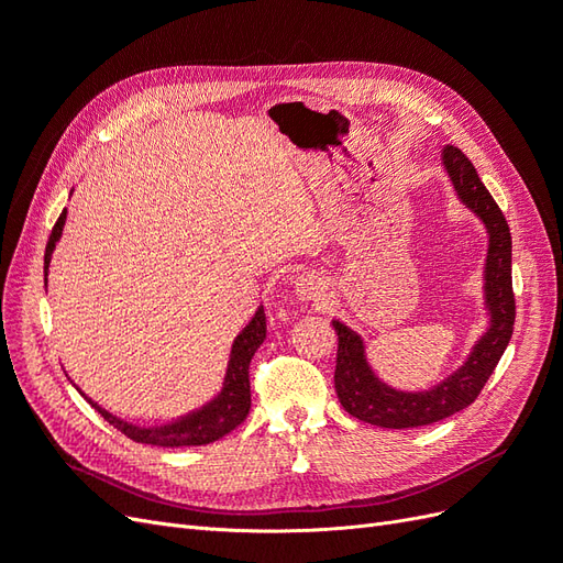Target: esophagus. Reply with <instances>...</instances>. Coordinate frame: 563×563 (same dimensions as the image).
I'll return each mask as SVG.
<instances>
[{"label":"esophagus","instance_id":"obj_1","mask_svg":"<svg viewBox=\"0 0 563 563\" xmlns=\"http://www.w3.org/2000/svg\"><path fill=\"white\" fill-rule=\"evenodd\" d=\"M327 291V282H323L321 275H314V272H305L296 279V296L300 300H317Z\"/></svg>","mask_w":563,"mask_h":563}]
</instances>
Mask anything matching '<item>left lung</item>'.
<instances>
[{
  "mask_svg": "<svg viewBox=\"0 0 563 563\" xmlns=\"http://www.w3.org/2000/svg\"><path fill=\"white\" fill-rule=\"evenodd\" d=\"M441 164L453 183L457 199L482 220L488 232V253L484 267V305L488 310V329L476 340L465 364L449 378L424 391H401L383 383L373 373L362 335L333 319L338 333L335 391L345 411L368 424L387 430L422 428L444 420L467 408L484 389L496 371L515 329V291H512V234L490 197L486 185L476 176L472 162L453 145L441 150Z\"/></svg>",
  "mask_w": 563,
  "mask_h": 563,
  "instance_id": "left-lung-1",
  "label": "left lung"
}]
</instances>
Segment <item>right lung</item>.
I'll return each instance as SVG.
<instances>
[{
  "label": "right lung",
  "mask_w": 563,
  "mask_h": 563,
  "mask_svg": "<svg viewBox=\"0 0 563 563\" xmlns=\"http://www.w3.org/2000/svg\"><path fill=\"white\" fill-rule=\"evenodd\" d=\"M65 218H67V211L63 209L60 218L56 220V225H54V230H51V236H48V244L44 251V282L48 277L51 253H54L60 234H63ZM265 333H267V323H265V310L261 305V308L255 310L253 319L242 329V333L234 338L232 350H230L228 371H225V380H223V387H220L218 395L209 404L197 408V411L180 416V418H176L172 422H164V424L141 428V424L126 422L122 418H117L114 413L106 411V408L98 406L93 399H89L77 385L75 387L79 389V395L112 424V428H117L129 439L139 441V444L164 446V449L203 446V444H211V441H218L220 437H225L228 432L240 428V424L246 420L249 408H251L249 364L253 360L255 350L263 345Z\"/></svg>",
  "instance_id": "1"
}]
</instances>
